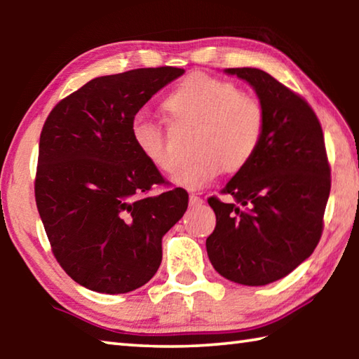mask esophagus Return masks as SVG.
Returning <instances> with one entry per match:
<instances>
[{
	"label": "esophagus",
	"mask_w": 359,
	"mask_h": 359,
	"mask_svg": "<svg viewBox=\"0 0 359 359\" xmlns=\"http://www.w3.org/2000/svg\"><path fill=\"white\" fill-rule=\"evenodd\" d=\"M188 203H190L191 208H199V205H203V198L196 196V194H190V198H188Z\"/></svg>",
	"instance_id": "obj_1"
}]
</instances>
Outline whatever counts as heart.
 I'll list each match as a JSON object with an SVG mask.
<instances>
[{"instance_id": "b5f03b06", "label": "heart", "mask_w": 359, "mask_h": 359, "mask_svg": "<svg viewBox=\"0 0 359 359\" xmlns=\"http://www.w3.org/2000/svg\"><path fill=\"white\" fill-rule=\"evenodd\" d=\"M175 120L198 125L193 151L198 155L174 174L172 184L201 190L223 171L238 172L257 154L264 133V111L259 102L242 95L234 83L209 74L185 77L163 102ZM133 142L155 168L172 172L177 160L168 149L158 121L137 115L131 123Z\"/></svg>"}]
</instances>
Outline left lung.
<instances>
[{
	"label": "left lung",
	"mask_w": 359,
	"mask_h": 359,
	"mask_svg": "<svg viewBox=\"0 0 359 359\" xmlns=\"http://www.w3.org/2000/svg\"><path fill=\"white\" fill-rule=\"evenodd\" d=\"M224 72L255 90L264 133L252 161L223 188L233 201L209 198L217 224L205 248L218 274L261 287L288 276L313 253L331 171L320 121L301 96L257 68Z\"/></svg>",
	"instance_id": "obj_1"
}]
</instances>
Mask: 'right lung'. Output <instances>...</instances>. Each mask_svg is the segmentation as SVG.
I'll return each instance as SVG.
<instances>
[{
	"label": "right lung",
	"mask_w": 359,
	"mask_h": 359,
	"mask_svg": "<svg viewBox=\"0 0 359 359\" xmlns=\"http://www.w3.org/2000/svg\"><path fill=\"white\" fill-rule=\"evenodd\" d=\"M184 69L141 68L92 79L52 109L39 139L34 196L52 252L72 280L106 294L147 283L161 241L184 217V188L165 184L133 142L145 102Z\"/></svg>",
	"instance_id": "obj_1"
}]
</instances>
